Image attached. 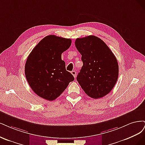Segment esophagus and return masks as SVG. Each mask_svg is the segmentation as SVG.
Wrapping results in <instances>:
<instances>
[{
	"mask_svg": "<svg viewBox=\"0 0 145 145\" xmlns=\"http://www.w3.org/2000/svg\"><path fill=\"white\" fill-rule=\"evenodd\" d=\"M71 73H72V74H73V76L74 78H75L76 76V71H72Z\"/></svg>",
	"mask_w": 145,
	"mask_h": 145,
	"instance_id": "obj_1",
	"label": "esophagus"
}]
</instances>
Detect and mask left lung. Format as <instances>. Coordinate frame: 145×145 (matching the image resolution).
<instances>
[{
  "label": "left lung",
  "instance_id": "left-lung-1",
  "mask_svg": "<svg viewBox=\"0 0 145 145\" xmlns=\"http://www.w3.org/2000/svg\"><path fill=\"white\" fill-rule=\"evenodd\" d=\"M76 48L82 55L83 66L76 79L86 94L94 99L105 96L118 81L117 59L104 41L94 35L78 38Z\"/></svg>",
  "mask_w": 145,
  "mask_h": 145
}]
</instances>
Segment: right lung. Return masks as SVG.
<instances>
[{"label": "right lung", "instance_id": "right-lung-1", "mask_svg": "<svg viewBox=\"0 0 145 145\" xmlns=\"http://www.w3.org/2000/svg\"><path fill=\"white\" fill-rule=\"evenodd\" d=\"M72 43L69 39L50 35L32 49L27 58L25 73L30 87L39 96L52 101L66 90L74 77L66 69L61 54Z\"/></svg>", "mask_w": 145, "mask_h": 145}]
</instances>
